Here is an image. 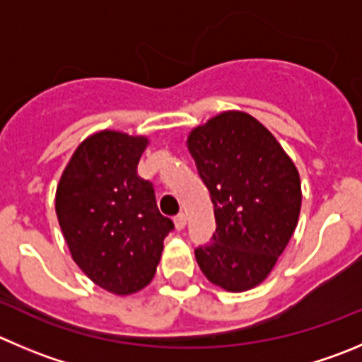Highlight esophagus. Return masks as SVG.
Returning <instances> with one entry per match:
<instances>
[{
  "instance_id": "34e87169",
  "label": "esophagus",
  "mask_w": 362,
  "mask_h": 362,
  "mask_svg": "<svg viewBox=\"0 0 362 362\" xmlns=\"http://www.w3.org/2000/svg\"><path fill=\"white\" fill-rule=\"evenodd\" d=\"M174 223L175 229H183V227L187 226V213H179V215H175Z\"/></svg>"
}]
</instances>
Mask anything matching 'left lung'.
<instances>
[{
    "label": "left lung",
    "instance_id": "left-lung-1",
    "mask_svg": "<svg viewBox=\"0 0 362 362\" xmlns=\"http://www.w3.org/2000/svg\"><path fill=\"white\" fill-rule=\"evenodd\" d=\"M188 151L209 190L216 229L195 259L209 282L247 291L268 277L300 215V175L267 127L223 112L192 129Z\"/></svg>",
    "mask_w": 362,
    "mask_h": 362
}]
</instances>
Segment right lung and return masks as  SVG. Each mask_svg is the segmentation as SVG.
<instances>
[{"mask_svg":"<svg viewBox=\"0 0 362 362\" xmlns=\"http://www.w3.org/2000/svg\"><path fill=\"white\" fill-rule=\"evenodd\" d=\"M147 136L99 132L72 154L57 187L58 223L74 263L103 290L132 295L156 274L174 229L153 183L136 174Z\"/></svg>","mask_w":362,"mask_h":362,"instance_id":"1","label":"right lung"}]
</instances>
